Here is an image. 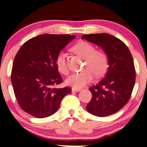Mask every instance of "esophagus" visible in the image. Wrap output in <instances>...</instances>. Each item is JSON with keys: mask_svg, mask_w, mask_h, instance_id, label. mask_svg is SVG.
<instances>
[{"mask_svg": "<svg viewBox=\"0 0 147 147\" xmlns=\"http://www.w3.org/2000/svg\"><path fill=\"white\" fill-rule=\"evenodd\" d=\"M72 91L74 92H80V91H81V89L77 88V87H72Z\"/></svg>", "mask_w": 147, "mask_h": 147, "instance_id": "esophagus-1", "label": "esophagus"}]
</instances>
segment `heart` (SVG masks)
<instances>
[{
  "label": "heart",
  "instance_id": "obj_1",
  "mask_svg": "<svg viewBox=\"0 0 147 147\" xmlns=\"http://www.w3.org/2000/svg\"><path fill=\"white\" fill-rule=\"evenodd\" d=\"M75 52L82 58L85 59V63L83 71L74 73L66 79V84L74 87H81L90 82L93 79V73L96 77L103 75L107 71L109 66V59L105 52L97 51L92 44L85 41H81L72 47ZM55 64L60 73L68 75L69 73L66 55L61 51L57 55Z\"/></svg>",
  "mask_w": 147,
  "mask_h": 147
}]
</instances>
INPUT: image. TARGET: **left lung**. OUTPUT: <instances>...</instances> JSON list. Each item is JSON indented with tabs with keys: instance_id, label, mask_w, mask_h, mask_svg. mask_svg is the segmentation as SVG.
<instances>
[{
	"instance_id": "left-lung-1",
	"label": "left lung",
	"mask_w": 147,
	"mask_h": 147,
	"mask_svg": "<svg viewBox=\"0 0 147 147\" xmlns=\"http://www.w3.org/2000/svg\"><path fill=\"white\" fill-rule=\"evenodd\" d=\"M83 39L102 48L109 59L107 75L89 88L92 98L86 109L97 117L118 112L129 101L136 81V70L130 51L120 39L107 33L84 34Z\"/></svg>"
}]
</instances>
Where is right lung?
Returning <instances> with one entry per match:
<instances>
[{
  "label": "right lung",
  "instance_id": "obj_1",
  "mask_svg": "<svg viewBox=\"0 0 147 147\" xmlns=\"http://www.w3.org/2000/svg\"><path fill=\"white\" fill-rule=\"evenodd\" d=\"M75 36L42 34L22 45L15 57L11 83L16 100L22 110L36 118L55 113L71 87L55 88L63 82L55 59Z\"/></svg>",
  "mask_w": 147,
  "mask_h": 147
}]
</instances>
